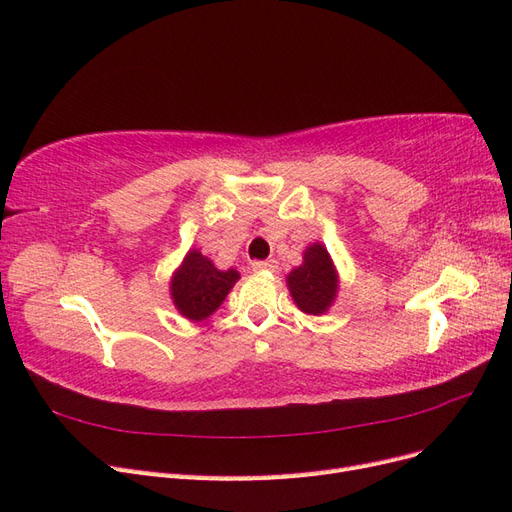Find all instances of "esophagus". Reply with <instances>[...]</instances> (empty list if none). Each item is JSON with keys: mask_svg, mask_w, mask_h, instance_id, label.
Wrapping results in <instances>:
<instances>
[{"mask_svg": "<svg viewBox=\"0 0 512 512\" xmlns=\"http://www.w3.org/2000/svg\"><path fill=\"white\" fill-rule=\"evenodd\" d=\"M252 269L254 271H275L277 262L275 260H256V262H252Z\"/></svg>", "mask_w": 512, "mask_h": 512, "instance_id": "esophagus-1", "label": "esophagus"}]
</instances>
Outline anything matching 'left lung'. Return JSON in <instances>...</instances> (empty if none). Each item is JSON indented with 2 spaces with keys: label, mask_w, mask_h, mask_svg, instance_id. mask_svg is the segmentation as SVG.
<instances>
[{
  "label": "left lung",
  "mask_w": 512,
  "mask_h": 512,
  "mask_svg": "<svg viewBox=\"0 0 512 512\" xmlns=\"http://www.w3.org/2000/svg\"><path fill=\"white\" fill-rule=\"evenodd\" d=\"M290 297L303 314H327L337 299L339 275L324 243L316 241L303 252V262L286 275Z\"/></svg>",
  "instance_id": "1"
}]
</instances>
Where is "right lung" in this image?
I'll list each match as a JSON object with an SVG mask.
<instances>
[{
  "instance_id": "obj_1",
  "label": "right lung",
  "mask_w": 512,
  "mask_h": 512,
  "mask_svg": "<svg viewBox=\"0 0 512 512\" xmlns=\"http://www.w3.org/2000/svg\"><path fill=\"white\" fill-rule=\"evenodd\" d=\"M239 277L237 269L220 271L192 247L170 277V299L185 320L203 322L224 303Z\"/></svg>"
}]
</instances>
